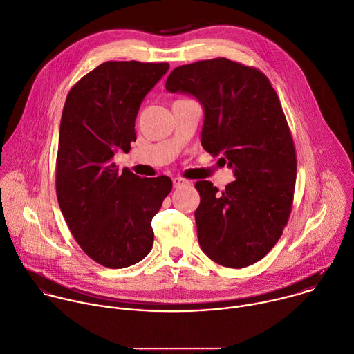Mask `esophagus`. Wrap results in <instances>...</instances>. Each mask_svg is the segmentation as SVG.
<instances>
[{
	"label": "esophagus",
	"mask_w": 354,
	"mask_h": 354,
	"mask_svg": "<svg viewBox=\"0 0 354 354\" xmlns=\"http://www.w3.org/2000/svg\"><path fill=\"white\" fill-rule=\"evenodd\" d=\"M187 184H189L188 180H184V178H181V177H173V187H174V188H180V187L187 185Z\"/></svg>",
	"instance_id": "1"
}]
</instances>
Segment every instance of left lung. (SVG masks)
<instances>
[{
  "label": "left lung",
  "mask_w": 354,
  "mask_h": 354,
  "mask_svg": "<svg viewBox=\"0 0 354 354\" xmlns=\"http://www.w3.org/2000/svg\"><path fill=\"white\" fill-rule=\"evenodd\" d=\"M166 90L201 102L202 147L234 169L224 191L195 184L199 245L224 267H248L278 242L292 210L296 152L279 98L264 73L227 58L176 68Z\"/></svg>",
  "instance_id": "1"
}]
</instances>
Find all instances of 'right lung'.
Instances as JSON below:
<instances>
[{
  "label": "right lung",
  "mask_w": 354,
  "mask_h": 354,
  "mask_svg": "<svg viewBox=\"0 0 354 354\" xmlns=\"http://www.w3.org/2000/svg\"><path fill=\"white\" fill-rule=\"evenodd\" d=\"M169 64L104 62L69 91L59 129L57 196L80 248L108 268L141 261L152 249V218L173 183L141 178L113 163L136 141V118Z\"/></svg>",
  "instance_id": "obj_1"
}]
</instances>
